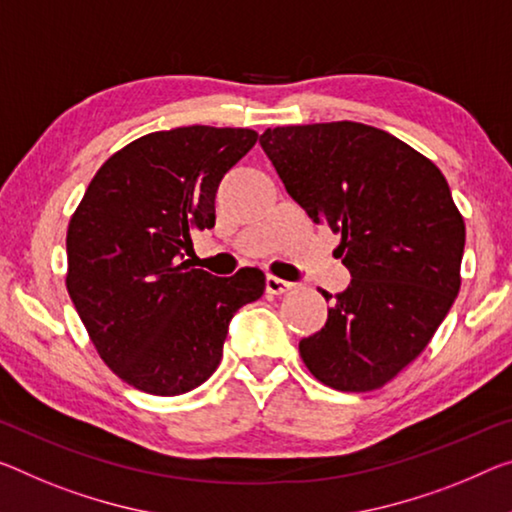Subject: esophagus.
Wrapping results in <instances>:
<instances>
[{
    "mask_svg": "<svg viewBox=\"0 0 512 512\" xmlns=\"http://www.w3.org/2000/svg\"><path fill=\"white\" fill-rule=\"evenodd\" d=\"M290 288H293V283H290V281L270 277V274H267V277H265V293H270V295H283V293H288Z\"/></svg>",
    "mask_w": 512,
    "mask_h": 512,
    "instance_id": "1",
    "label": "esophagus"
}]
</instances>
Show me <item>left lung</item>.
Listing matches in <instances>:
<instances>
[{
    "label": "left lung",
    "mask_w": 512,
    "mask_h": 512,
    "mask_svg": "<svg viewBox=\"0 0 512 512\" xmlns=\"http://www.w3.org/2000/svg\"><path fill=\"white\" fill-rule=\"evenodd\" d=\"M261 146L286 192L341 235L352 274L327 322L300 341L313 377L373 391L421 355L460 290L465 219L442 171L405 141L355 121L267 128Z\"/></svg>",
    "instance_id": "1"
}]
</instances>
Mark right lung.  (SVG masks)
<instances>
[{
    "label": "right lung",
    "mask_w": 512,
    "mask_h": 512,
    "mask_svg": "<svg viewBox=\"0 0 512 512\" xmlns=\"http://www.w3.org/2000/svg\"><path fill=\"white\" fill-rule=\"evenodd\" d=\"M258 135L187 125L114 153L70 217L66 286L102 361L139 391L180 396L222 361L229 322L265 274L212 277L183 261L192 231L215 226V194Z\"/></svg>",
    "instance_id": "add662e5"
}]
</instances>
